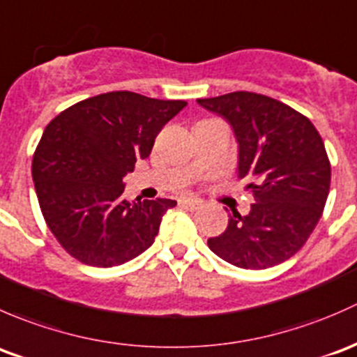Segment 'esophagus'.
Masks as SVG:
<instances>
[{
    "label": "esophagus",
    "instance_id": "obj_1",
    "mask_svg": "<svg viewBox=\"0 0 357 357\" xmlns=\"http://www.w3.org/2000/svg\"><path fill=\"white\" fill-rule=\"evenodd\" d=\"M178 204L182 206V208L190 209V211H194V209H199L201 206H203V203H201L199 199H194V197H180Z\"/></svg>",
    "mask_w": 357,
    "mask_h": 357
}]
</instances>
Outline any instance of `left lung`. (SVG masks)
<instances>
[{"label": "left lung", "instance_id": "left-lung-1", "mask_svg": "<svg viewBox=\"0 0 357 357\" xmlns=\"http://www.w3.org/2000/svg\"><path fill=\"white\" fill-rule=\"evenodd\" d=\"M223 116L238 142V178L255 204L208 238L216 256L245 270H264L292 258L321 218L330 190V161L321 135L304 115L263 94L237 91L197 99Z\"/></svg>", "mask_w": 357, "mask_h": 357}]
</instances>
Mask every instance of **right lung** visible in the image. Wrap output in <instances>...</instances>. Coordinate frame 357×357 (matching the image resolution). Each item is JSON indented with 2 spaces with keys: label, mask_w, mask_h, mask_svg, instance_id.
I'll return each mask as SVG.
<instances>
[{
  "label": "right lung",
  "mask_w": 357,
  "mask_h": 357,
  "mask_svg": "<svg viewBox=\"0 0 357 357\" xmlns=\"http://www.w3.org/2000/svg\"><path fill=\"white\" fill-rule=\"evenodd\" d=\"M185 101L130 91L99 94L47 123L32 160V180L47 227L61 248L89 266H119L154 242L177 201L123 199V177Z\"/></svg>",
  "instance_id": "add662e5"
}]
</instances>
